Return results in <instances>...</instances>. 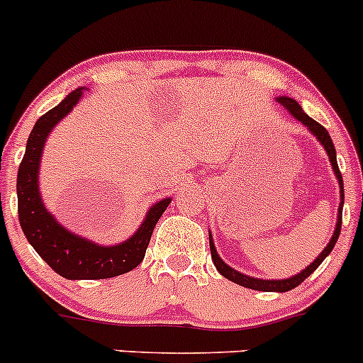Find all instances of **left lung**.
I'll return each mask as SVG.
<instances>
[{"instance_id": "obj_1", "label": "left lung", "mask_w": 363, "mask_h": 363, "mask_svg": "<svg viewBox=\"0 0 363 363\" xmlns=\"http://www.w3.org/2000/svg\"><path fill=\"white\" fill-rule=\"evenodd\" d=\"M277 101H279V104L283 105V107H286L288 111L291 112V116L296 117V119H298L300 123L306 124V126L311 130V133L316 135L318 140L321 142V145H323L325 151H327L328 158H330V163H332V167H334L335 175H337V179H339L340 200H342V202H340L339 214H337V225H335V232H334V235H332L330 242L327 244V247H325V250L321 251V255L318 256V258L314 259V262L311 263V265L307 267V269H303L302 272L296 274V276H294V277H290V279L265 281V279H255V277L244 276V274L237 272V270H233L232 267H228L225 262H223L221 258H219L218 252H216L214 242H212L211 233H208V246H211L212 262H214L216 269L219 270V274H221V276H225L226 279H230V281H233V283L240 284V286L250 288V290H258V291H290V290H294V288L298 286V284L302 283L303 279H307V277H309L311 274H313L314 270H316L318 267L321 265V262H323V259L327 258L328 255H330V251L334 250L335 242H337V239H339V235H340V225H342V203H344L342 175H340V170H339V167H337V158H335V147H334V142H332L330 135H328V131L325 130V126H321L320 123H316V121H314V119H311V117L302 111V107H300V105L296 104L295 100H291V98H286V96H281V98H277Z\"/></svg>"}]
</instances>
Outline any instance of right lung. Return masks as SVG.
<instances>
[{
  "label": "right lung",
  "mask_w": 363,
  "mask_h": 363,
  "mask_svg": "<svg viewBox=\"0 0 363 363\" xmlns=\"http://www.w3.org/2000/svg\"><path fill=\"white\" fill-rule=\"evenodd\" d=\"M80 96L82 89H75L35 123L17 174V211L26 239L54 272L67 279H108L130 272L144 259L152 230L172 200L164 199L152 205L138 232L126 242L112 247L73 235L45 211L38 191L43 144L50 130L72 111Z\"/></svg>",
  "instance_id": "add662e5"
}]
</instances>
